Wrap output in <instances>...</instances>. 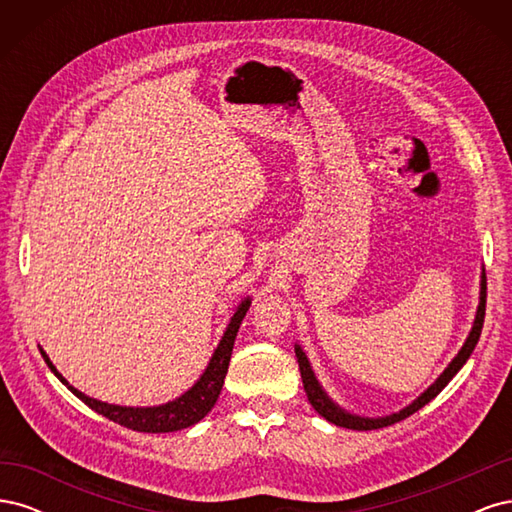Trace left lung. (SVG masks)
I'll list each match as a JSON object with an SVG mask.
<instances>
[{
  "mask_svg": "<svg viewBox=\"0 0 512 512\" xmlns=\"http://www.w3.org/2000/svg\"><path fill=\"white\" fill-rule=\"evenodd\" d=\"M485 303H487V277H485V267L483 271H480V290H478V307H476V316H474V322H472V329L466 337V342H463V346L459 348V352L455 354V359L446 365V369L442 371V374L436 378V382L429 384L427 389L418 395L412 404L404 406L397 412H391V414H384V416H361V414H354L346 408H342L337 404V401L324 391V386L320 384V380L316 378V371L312 367V363H309L305 350L294 344V354H297V361H299V369H301V380H303V389L307 393V399L309 404L314 406V410L327 418L329 423L337 425V427H346V429H356V431H369V429H380V427H389L393 423H399L404 421V418H408L410 414L421 410L425 404H429V401L436 397L444 386L451 382L455 378L457 371L466 365V361L470 359V354L474 352L476 344H478V337H480V331H483V322H485Z\"/></svg>",
  "mask_w": 512,
  "mask_h": 512,
  "instance_id": "left-lung-1",
  "label": "left lung"
}]
</instances>
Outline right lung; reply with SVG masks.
<instances>
[{
  "label": "right lung",
  "mask_w": 512,
  "mask_h": 512,
  "mask_svg": "<svg viewBox=\"0 0 512 512\" xmlns=\"http://www.w3.org/2000/svg\"><path fill=\"white\" fill-rule=\"evenodd\" d=\"M250 305H252V297L247 294V297H243L237 303L235 312H232V316L226 324V331L218 342V346H215L211 359H209L203 374H200V378L190 386L188 391L181 393L175 399L166 401V404H160V406H119V404H108V401L89 397L83 391L74 389V386L59 374L57 367L51 363L49 354L44 352V348L42 346H38V348H40L42 359L46 361V365H49L53 374L59 378V382L66 384L68 389L83 401V404H87L98 414L106 416L108 421H115L123 427L134 429V431H143V433L179 431V429L196 425L198 421H203V418L215 406V401H218V397L222 393V386H224L226 371H228L232 346H235L239 327H241V322L247 314V309H250Z\"/></svg>",
  "instance_id": "obj_1"
}]
</instances>
